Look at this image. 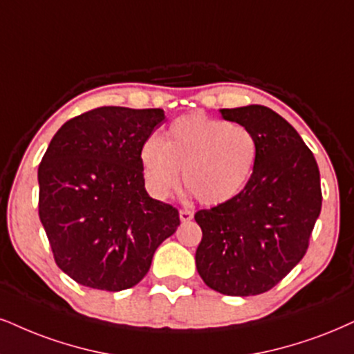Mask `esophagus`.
<instances>
[{
  "instance_id": "1",
  "label": "esophagus",
  "mask_w": 354,
  "mask_h": 354,
  "mask_svg": "<svg viewBox=\"0 0 354 354\" xmlns=\"http://www.w3.org/2000/svg\"><path fill=\"white\" fill-rule=\"evenodd\" d=\"M178 216H180V221H184V223H187V221H190L192 218H194V212L187 210V208H182V210L178 212Z\"/></svg>"
}]
</instances>
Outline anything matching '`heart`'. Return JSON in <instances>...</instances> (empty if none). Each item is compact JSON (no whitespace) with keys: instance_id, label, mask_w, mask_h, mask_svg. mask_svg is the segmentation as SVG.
Returning a JSON list of instances; mask_svg holds the SVG:
<instances>
[{"instance_id":"b5f03b06","label":"heart","mask_w":354,"mask_h":354,"mask_svg":"<svg viewBox=\"0 0 354 354\" xmlns=\"http://www.w3.org/2000/svg\"><path fill=\"white\" fill-rule=\"evenodd\" d=\"M257 152L259 144L248 126L190 113L170 123L162 141L146 139L139 162L152 197L167 198L184 170V184L200 203L220 205L250 182Z\"/></svg>"}]
</instances>
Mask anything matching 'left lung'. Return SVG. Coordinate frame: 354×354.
Wrapping results in <instances>:
<instances>
[{
    "label": "left lung",
    "instance_id": "8db88e82",
    "mask_svg": "<svg viewBox=\"0 0 354 354\" xmlns=\"http://www.w3.org/2000/svg\"><path fill=\"white\" fill-rule=\"evenodd\" d=\"M221 115L248 126L259 152L236 197L195 213L202 228L195 263L210 289L234 297L259 295L276 287L308 250L322 210L320 170L297 131L270 108H225Z\"/></svg>",
    "mask_w": 354,
    "mask_h": 354
}]
</instances>
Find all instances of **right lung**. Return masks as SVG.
<instances>
[{"instance_id": "add662e5", "label": "right lung", "mask_w": 354, "mask_h": 354, "mask_svg": "<svg viewBox=\"0 0 354 354\" xmlns=\"http://www.w3.org/2000/svg\"><path fill=\"white\" fill-rule=\"evenodd\" d=\"M160 108L100 106L68 120L39 164V218L55 264L91 289L134 287L159 244L180 225L144 189L139 149Z\"/></svg>"}]
</instances>
